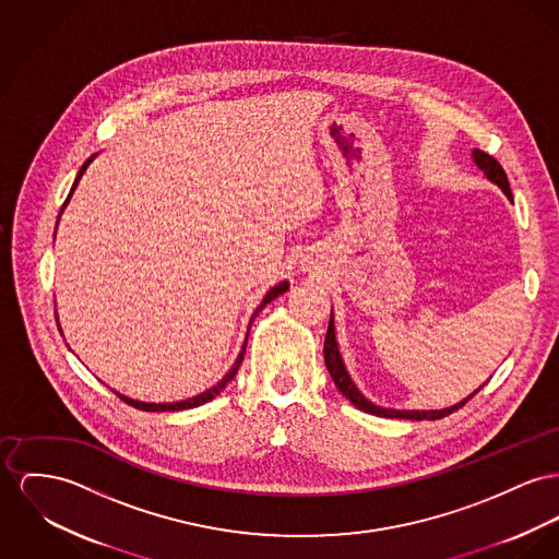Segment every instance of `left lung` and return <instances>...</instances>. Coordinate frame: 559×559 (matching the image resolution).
<instances>
[{"instance_id": "1", "label": "left lung", "mask_w": 559, "mask_h": 559, "mask_svg": "<svg viewBox=\"0 0 559 559\" xmlns=\"http://www.w3.org/2000/svg\"><path fill=\"white\" fill-rule=\"evenodd\" d=\"M473 160H475V165L484 171L485 176H487V180H491L493 185H498V187L502 188V192L513 201V192H511V187H509V180H507V174H504V169L500 167V163L493 158V156H489V154H485L484 150H473ZM324 362H326V369L331 372V377H333V381H335L336 390L354 405V407H358L360 411H365V413H371V415H379V417H396V419H415V421H419V419H441V417H445L449 413H453V411L460 409V407H464L479 390H475L468 399H464V401H460V403H455L453 407H447V409H435V411H407V409H385V407H377V405H372L371 401H367L362 394H360V390L356 388V383L352 381V377H349V372L345 371V365H343V360H341V354H338V347H336V338H335V322H333V313H331V322H329V331H326V341H324Z\"/></svg>"}]
</instances>
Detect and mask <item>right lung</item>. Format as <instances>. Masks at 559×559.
<instances>
[{"label":"right lung","mask_w":559,"mask_h":559,"mask_svg":"<svg viewBox=\"0 0 559 559\" xmlns=\"http://www.w3.org/2000/svg\"><path fill=\"white\" fill-rule=\"evenodd\" d=\"M95 156H91L82 167H80V171H78V176H75L74 187L70 190V194H68V199H66V203H63V207L68 205V201L72 199V192H74L75 187H78V182H80V178H82V174L86 171V167H88V163L93 160ZM63 212V210H61ZM59 218H61V214H59ZM288 290V282H280L277 286H273L264 298H262L261 305L257 307V311H254V316H252V320L259 316V311H262V307L266 305V302H271L273 298L280 297V295H284ZM252 320H250V326H252ZM248 335H250V329H248ZM246 345H248V336H246V341H243V347H241V352H239V356H237V360H235V365H233V369L224 374L223 379L214 385V388H210V390H205L203 394H197V396H192V399H187V401H178V403H142V401H133V399H129V396H122V394H118L120 396V401H124L127 405H131V407H135V409L140 411H185V409H194V407H199V405H205V403H210L212 399H216L221 392H223L224 388H226V383L237 374L239 371V367H241V360H243V354H246Z\"/></svg>","instance_id":"1"}]
</instances>
